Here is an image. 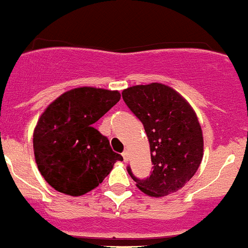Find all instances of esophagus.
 <instances>
[{
  "label": "esophagus",
  "mask_w": 248,
  "mask_h": 248,
  "mask_svg": "<svg viewBox=\"0 0 248 248\" xmlns=\"http://www.w3.org/2000/svg\"><path fill=\"white\" fill-rule=\"evenodd\" d=\"M123 157H124V161L126 163V161L129 160V151L128 150H125L124 153H123Z\"/></svg>",
  "instance_id": "esophagus-1"
}]
</instances>
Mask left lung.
<instances>
[{"label": "left lung", "instance_id": "obj_1", "mask_svg": "<svg viewBox=\"0 0 248 248\" xmlns=\"http://www.w3.org/2000/svg\"><path fill=\"white\" fill-rule=\"evenodd\" d=\"M143 123L150 144L153 172L145 180L128 172L144 194L161 198L183 189L203 156V137L198 115L187 100L169 85H134L122 93Z\"/></svg>", "mask_w": 248, "mask_h": 248}]
</instances>
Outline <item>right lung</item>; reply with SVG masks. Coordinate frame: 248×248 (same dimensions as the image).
<instances>
[{
	"instance_id": "1",
	"label": "right lung",
	"mask_w": 248,
	"mask_h": 248,
	"mask_svg": "<svg viewBox=\"0 0 248 248\" xmlns=\"http://www.w3.org/2000/svg\"><path fill=\"white\" fill-rule=\"evenodd\" d=\"M119 99L118 91L80 87L59 95L39 117L33 131L34 159L54 190L71 196L87 194L123 161L108 138L93 128Z\"/></svg>"
}]
</instances>
